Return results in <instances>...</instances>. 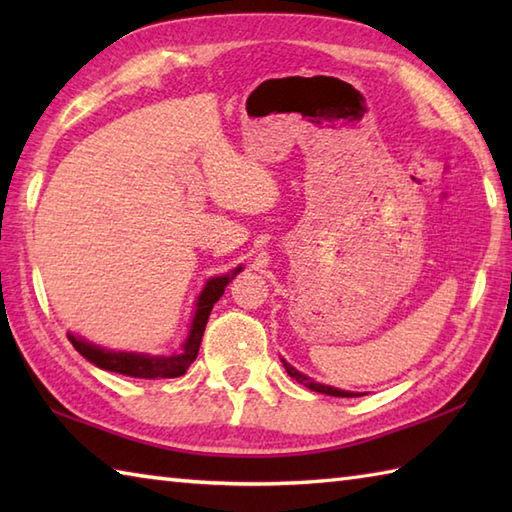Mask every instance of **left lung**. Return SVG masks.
<instances>
[{
    "label": "left lung",
    "mask_w": 512,
    "mask_h": 512,
    "mask_svg": "<svg viewBox=\"0 0 512 512\" xmlns=\"http://www.w3.org/2000/svg\"><path fill=\"white\" fill-rule=\"evenodd\" d=\"M281 363H284V367H286V372L297 380V383H301L303 387H308V389H312V391H319V394H325V396H336V398H354V396H361V394H354V391H343V389H336V387H330V385H321V383H317V380H312L310 376H306V374H301L299 369H295L292 367L290 363H286L284 358H281Z\"/></svg>",
    "instance_id": "obj_1"
}]
</instances>
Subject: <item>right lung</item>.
Listing matches in <instances>:
<instances>
[{
    "mask_svg": "<svg viewBox=\"0 0 512 512\" xmlns=\"http://www.w3.org/2000/svg\"><path fill=\"white\" fill-rule=\"evenodd\" d=\"M242 266H237L231 270L228 275L220 277H211L206 281L198 301H195V312L189 325V334L184 339L182 347L173 354H143V352H118V350H107V347L94 345L90 341H85L83 336L68 332V339L74 345V350L79 352L85 361H90L92 365L107 369V372H116L123 376H132V378H176L187 372L189 365L195 361L198 356L200 343H202V334L206 328V321H209V314L213 306L224 295V288L231 284L235 275L242 273Z\"/></svg>",
    "mask_w": 512,
    "mask_h": 512,
    "instance_id": "1",
    "label": "right lung"
}]
</instances>
